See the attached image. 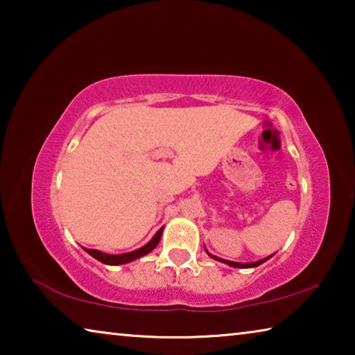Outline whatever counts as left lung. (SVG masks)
Returning a JSON list of instances; mask_svg holds the SVG:
<instances>
[{
	"label": "left lung",
	"mask_w": 355,
	"mask_h": 355,
	"mask_svg": "<svg viewBox=\"0 0 355 355\" xmlns=\"http://www.w3.org/2000/svg\"><path fill=\"white\" fill-rule=\"evenodd\" d=\"M205 252L207 254L213 258V260H218V261H220V263H225V264H228V266H232V268H257V266H260V264H263L264 261H268L269 258H271L272 255H269V257H266V258H263V260H258V261H252V263H236V261H230V260H224V258H219V257H216V255H213V254H209V252L205 249Z\"/></svg>",
	"instance_id": "1"
}]
</instances>
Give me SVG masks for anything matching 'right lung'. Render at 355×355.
Instances as JSON below:
<instances>
[{
    "instance_id": "right-lung-1",
    "label": "right lung",
    "mask_w": 355,
    "mask_h": 355,
    "mask_svg": "<svg viewBox=\"0 0 355 355\" xmlns=\"http://www.w3.org/2000/svg\"><path fill=\"white\" fill-rule=\"evenodd\" d=\"M163 228L164 227H161L159 230L155 233V236L150 239V241L146 245H142L141 249H136L133 252H127V254L111 255V254H105V252L97 250V249H86V248H83V249L86 250L89 255L94 257L95 260H98V261L105 263V264H110V266H119V264H125V263L135 261V260H137V258H141L144 255L150 254V252H152L156 248V245H158L159 239H161V235H163Z\"/></svg>"
}]
</instances>
